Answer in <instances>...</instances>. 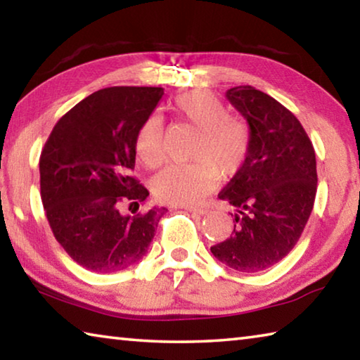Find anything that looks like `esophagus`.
<instances>
[{
    "label": "esophagus",
    "instance_id": "34e87169",
    "mask_svg": "<svg viewBox=\"0 0 360 360\" xmlns=\"http://www.w3.org/2000/svg\"><path fill=\"white\" fill-rule=\"evenodd\" d=\"M184 210L188 211V212H192V214H197V216H203V214H206V212H208V210H206V208H197V206H186Z\"/></svg>",
    "mask_w": 360,
    "mask_h": 360
}]
</instances>
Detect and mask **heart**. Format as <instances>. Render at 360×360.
Here are the masks:
<instances>
[{
	"label": "heart",
	"mask_w": 360,
	"mask_h": 360,
	"mask_svg": "<svg viewBox=\"0 0 360 360\" xmlns=\"http://www.w3.org/2000/svg\"><path fill=\"white\" fill-rule=\"evenodd\" d=\"M172 111L197 130L193 162L176 163L158 173L152 191L157 200L169 205H193L208 193L217 178L229 179L245 167L251 149L248 122L229 114L227 106L208 90H191L173 101ZM136 154L149 168L160 167L167 158V138L158 115L143 122L135 139Z\"/></svg>",
	"instance_id": "b5f03b06"
}]
</instances>
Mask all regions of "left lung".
<instances>
[{
	"label": "left lung",
	"mask_w": 360,
	"mask_h": 360,
	"mask_svg": "<svg viewBox=\"0 0 360 360\" xmlns=\"http://www.w3.org/2000/svg\"><path fill=\"white\" fill-rule=\"evenodd\" d=\"M225 95L248 120L251 149L219 193L236 210L235 225L211 252L236 271L257 273L283 260L302 236L318 188L316 154L298 119L270 95L251 85Z\"/></svg>",
	"instance_id": "left-lung-1"
}]
</instances>
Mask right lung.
I'll return each mask as SVG.
<instances>
[{
	"label": "right lung",
	"instance_id": "obj_1",
	"mask_svg": "<svg viewBox=\"0 0 360 360\" xmlns=\"http://www.w3.org/2000/svg\"><path fill=\"white\" fill-rule=\"evenodd\" d=\"M162 87H108L60 119L39 158L41 200L52 233L70 257L95 273H115L148 252L165 208L122 212L148 198L131 176L139 127Z\"/></svg>",
	"mask_w": 360,
	"mask_h": 360
}]
</instances>
